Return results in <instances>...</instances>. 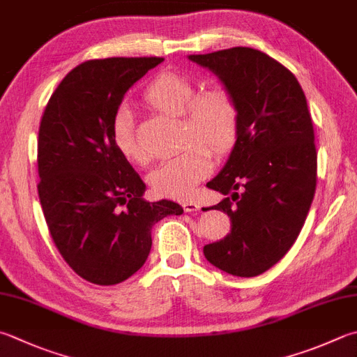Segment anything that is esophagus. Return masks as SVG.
<instances>
[{
    "label": "esophagus",
    "instance_id": "1",
    "mask_svg": "<svg viewBox=\"0 0 357 357\" xmlns=\"http://www.w3.org/2000/svg\"><path fill=\"white\" fill-rule=\"evenodd\" d=\"M181 206H183V210L186 213H196V211L200 210V205L197 204V202H194V200H185L183 204H181Z\"/></svg>",
    "mask_w": 357,
    "mask_h": 357
}]
</instances>
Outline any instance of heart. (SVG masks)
I'll use <instances>...</instances> for the list:
<instances>
[{"label": "heart", "instance_id": "obj_1", "mask_svg": "<svg viewBox=\"0 0 357 357\" xmlns=\"http://www.w3.org/2000/svg\"><path fill=\"white\" fill-rule=\"evenodd\" d=\"M143 99L158 112L181 116V143L186 144L176 157L158 165L147 181L158 196L191 197L196 186L211 172L209 150L224 155L236 144L241 129L238 100L222 85L197 93V85L190 77L172 71L158 74L146 86ZM112 139L127 161L138 166L149 163V153L137 141L135 123L129 110L121 109L113 118Z\"/></svg>", "mask_w": 357, "mask_h": 357}]
</instances>
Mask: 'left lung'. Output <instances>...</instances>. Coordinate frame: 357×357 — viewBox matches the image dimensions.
<instances>
[{
    "mask_svg": "<svg viewBox=\"0 0 357 357\" xmlns=\"http://www.w3.org/2000/svg\"><path fill=\"white\" fill-rule=\"evenodd\" d=\"M218 74L238 100L241 129L210 190L227 196L231 231L204 247L205 258L234 277H257L297 241L317 185V151L306 96L284 65L253 48L190 56Z\"/></svg>",
    "mask_w": 357,
    "mask_h": 357,
    "instance_id": "left-lung-1",
    "label": "left lung"
}]
</instances>
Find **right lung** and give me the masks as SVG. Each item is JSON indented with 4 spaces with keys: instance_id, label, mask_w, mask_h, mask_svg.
Listing matches in <instances>:
<instances>
[{
    "instance_id": "1",
    "label": "right lung",
    "mask_w": 357,
    "mask_h": 357,
    "mask_svg": "<svg viewBox=\"0 0 357 357\" xmlns=\"http://www.w3.org/2000/svg\"><path fill=\"white\" fill-rule=\"evenodd\" d=\"M163 60H86L59 84L40 121L37 188L46 224L66 264L93 284L132 277L149 257L152 227L183 213L176 202L143 199L146 185L112 139L127 90Z\"/></svg>"
}]
</instances>
